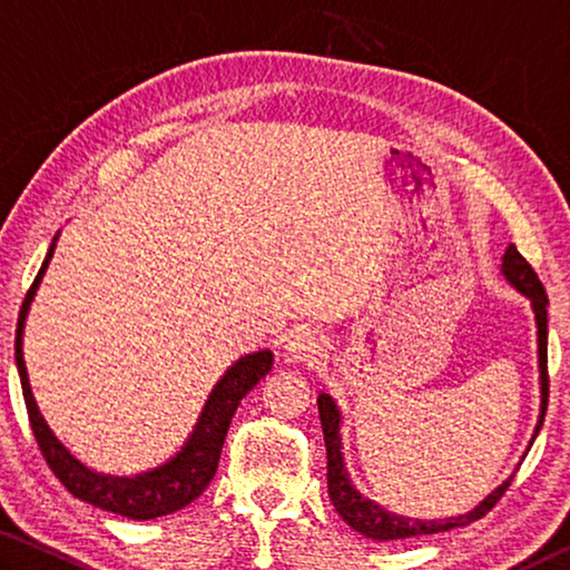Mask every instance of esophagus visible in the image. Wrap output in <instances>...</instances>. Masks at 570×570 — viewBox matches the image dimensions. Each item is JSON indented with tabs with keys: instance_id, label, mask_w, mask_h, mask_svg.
Instances as JSON below:
<instances>
[{
	"instance_id": "34e87169",
	"label": "esophagus",
	"mask_w": 570,
	"mask_h": 570,
	"mask_svg": "<svg viewBox=\"0 0 570 570\" xmlns=\"http://www.w3.org/2000/svg\"><path fill=\"white\" fill-rule=\"evenodd\" d=\"M284 356L288 362L312 364L324 356V342L314 332H292L284 340Z\"/></svg>"
}]
</instances>
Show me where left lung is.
<instances>
[{
    "label": "left lung",
    "mask_w": 570,
    "mask_h": 570,
    "mask_svg": "<svg viewBox=\"0 0 570 570\" xmlns=\"http://www.w3.org/2000/svg\"><path fill=\"white\" fill-rule=\"evenodd\" d=\"M500 274H503L505 282L515 288L518 294H523L530 308H533L535 316V340H538V390H540V407H538V420L533 428V435L528 440V448L533 445L538 438L540 428H543L546 407H548V296L543 292V284L538 282V276L523 256L518 254L513 244H508L503 258H500ZM320 417H322V430H324V445H326V482H330V498L336 508V513L356 533L372 540H404V538H417V535H432V533H445L452 528L470 525L472 520H478L493 508L500 495L505 493L513 475L505 478L495 490L480 500V503L468 510V513L450 515V518H410L402 513H392V510L382 508L377 500L366 498L360 493V488L354 485V480L346 470L344 460V440H342V428L344 417L340 404L334 402L332 394L322 392L320 400ZM525 455V452H523Z\"/></svg>",
    "instance_id": "left-lung-1"
}]
</instances>
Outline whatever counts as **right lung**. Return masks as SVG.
Wrapping results in <instances>:
<instances>
[{"label":"right lung","mask_w":570,"mask_h":570,"mask_svg":"<svg viewBox=\"0 0 570 570\" xmlns=\"http://www.w3.org/2000/svg\"><path fill=\"white\" fill-rule=\"evenodd\" d=\"M57 238H60V230L55 234L40 274H37L35 284L30 286V292H27L22 308H19L14 336V362L19 382H22L27 414H30L37 445H40L47 465L52 468L62 485L70 490L75 498L85 500V503L110 510V513H118L130 520H153L176 513V510L193 503V500L208 488V482L214 480L230 417H234L240 400L272 372L274 352L258 350L238 356V360L220 374L214 390L208 392V397L204 402V407H200L198 420L188 432L186 442H183L168 460H163L160 465L142 472H132V475L98 472L90 468L88 462L77 458L75 452L55 435V430L50 428V422L45 420L40 404L35 400L30 374H27L24 364V324L27 316H30L37 288H40L47 266H50L55 256Z\"/></svg>","instance_id":"obj_1"}]
</instances>
